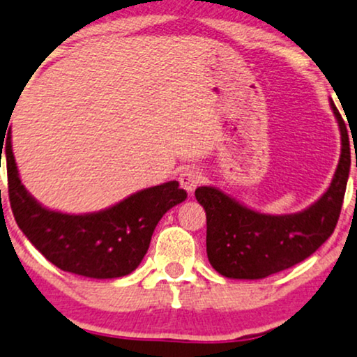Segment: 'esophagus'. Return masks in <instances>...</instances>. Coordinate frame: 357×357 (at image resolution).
Wrapping results in <instances>:
<instances>
[{
  "label": "esophagus",
  "mask_w": 357,
  "mask_h": 357,
  "mask_svg": "<svg viewBox=\"0 0 357 357\" xmlns=\"http://www.w3.org/2000/svg\"><path fill=\"white\" fill-rule=\"evenodd\" d=\"M179 183H181V188L186 189L188 192H194V189L201 184V174L194 169H188L179 174Z\"/></svg>",
  "instance_id": "esophagus-1"
}]
</instances>
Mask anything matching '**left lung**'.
<instances>
[{
  "label": "left lung",
  "instance_id": "obj_1",
  "mask_svg": "<svg viewBox=\"0 0 357 357\" xmlns=\"http://www.w3.org/2000/svg\"><path fill=\"white\" fill-rule=\"evenodd\" d=\"M341 132V158L326 192L296 214H261L212 186L196 189L206 211L207 259L227 278L259 280L300 264L335 232L351 168L349 137L331 102ZM357 168V161H356Z\"/></svg>",
  "mask_w": 357,
  "mask_h": 357
}]
</instances>
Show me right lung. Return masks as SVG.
I'll return each mask as SVG.
<instances>
[{"instance_id":"add662e5","label":"right lung","mask_w":357,"mask_h":357,"mask_svg":"<svg viewBox=\"0 0 357 357\" xmlns=\"http://www.w3.org/2000/svg\"><path fill=\"white\" fill-rule=\"evenodd\" d=\"M3 150L16 224L51 264L82 277L103 280L132 273L148 252L156 224L188 197L178 181H169L135 192L108 209L64 214L40 206L21 184L11 132L1 139Z\"/></svg>"}]
</instances>
